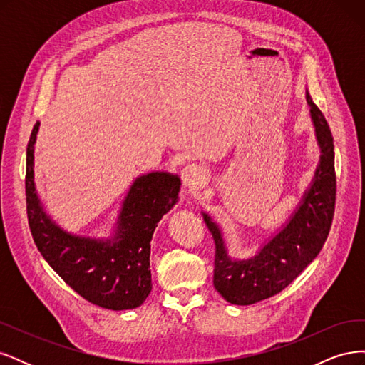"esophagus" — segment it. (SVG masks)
Returning a JSON list of instances; mask_svg holds the SVG:
<instances>
[{
    "label": "esophagus",
    "instance_id": "34e87169",
    "mask_svg": "<svg viewBox=\"0 0 365 365\" xmlns=\"http://www.w3.org/2000/svg\"><path fill=\"white\" fill-rule=\"evenodd\" d=\"M182 182L189 190H200L208 182V172L201 164H187L182 170Z\"/></svg>",
    "mask_w": 365,
    "mask_h": 365
}]
</instances>
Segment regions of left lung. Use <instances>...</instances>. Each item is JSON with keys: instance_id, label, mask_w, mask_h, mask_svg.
I'll list each match as a JSON object with an SVG mask.
<instances>
[{"instance_id": "8db88e82", "label": "left lung", "mask_w": 365, "mask_h": 365, "mask_svg": "<svg viewBox=\"0 0 365 365\" xmlns=\"http://www.w3.org/2000/svg\"><path fill=\"white\" fill-rule=\"evenodd\" d=\"M319 160L314 178L286 222L252 256L228 254L222 228L208 213L202 217L216 244L213 284L231 304L248 306L282 292L322 251L335 212L334 137L322 111L306 90Z\"/></svg>"}]
</instances>
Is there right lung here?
<instances>
[{
    "instance_id": "right-lung-1",
    "label": "right lung",
    "mask_w": 365,
    "mask_h": 365,
    "mask_svg": "<svg viewBox=\"0 0 365 365\" xmlns=\"http://www.w3.org/2000/svg\"><path fill=\"white\" fill-rule=\"evenodd\" d=\"M39 121L27 146V215L42 257L85 300L113 311L135 309L152 291L150 240L161 217L180 201L176 173L153 170L132 181L108 236H82L62 228L43 207L35 182Z\"/></svg>"
}]
</instances>
